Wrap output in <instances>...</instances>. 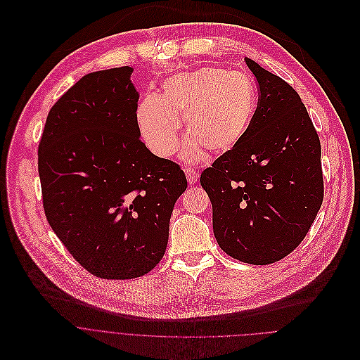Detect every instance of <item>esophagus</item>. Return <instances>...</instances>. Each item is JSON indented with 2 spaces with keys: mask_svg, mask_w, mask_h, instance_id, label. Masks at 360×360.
I'll list each match as a JSON object with an SVG mask.
<instances>
[{
  "mask_svg": "<svg viewBox=\"0 0 360 360\" xmlns=\"http://www.w3.org/2000/svg\"><path fill=\"white\" fill-rule=\"evenodd\" d=\"M184 173H186L187 181H188V184H190V186L197 183V179H198V176H197V173H195L193 169H186V170H184Z\"/></svg>",
  "mask_w": 360,
  "mask_h": 360,
  "instance_id": "34e87169",
  "label": "esophagus"
}]
</instances>
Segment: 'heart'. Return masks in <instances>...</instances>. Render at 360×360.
Listing matches in <instances>:
<instances>
[{"label":"heart","instance_id":"b5f03b06","mask_svg":"<svg viewBox=\"0 0 360 360\" xmlns=\"http://www.w3.org/2000/svg\"><path fill=\"white\" fill-rule=\"evenodd\" d=\"M257 88L243 72L204 66L180 72L162 84V94L146 95L136 109V123L146 146L160 158L172 156L179 145V115L190 134L181 159L195 163L205 156L224 155L240 145L254 120Z\"/></svg>","mask_w":360,"mask_h":360}]
</instances>
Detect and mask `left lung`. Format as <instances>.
<instances>
[{
  "label": "left lung",
  "mask_w": 360,
  "mask_h": 360,
  "mask_svg": "<svg viewBox=\"0 0 360 360\" xmlns=\"http://www.w3.org/2000/svg\"><path fill=\"white\" fill-rule=\"evenodd\" d=\"M244 60L259 86L254 120L240 145L205 169L200 183L221 250L266 265L301 244L322 205L321 143L294 88Z\"/></svg>",
  "instance_id": "left-lung-1"
}]
</instances>
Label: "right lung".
Returning a JSON list of instances; mask_svg holds the SVG:
<instances>
[{
    "label": "right lung",
    "instance_id": "obj_1",
    "mask_svg": "<svg viewBox=\"0 0 360 360\" xmlns=\"http://www.w3.org/2000/svg\"><path fill=\"white\" fill-rule=\"evenodd\" d=\"M133 68L92 72L48 113L38 149L46 220L86 271L130 279L163 258L183 170L139 137Z\"/></svg>",
    "mask_w": 360,
    "mask_h": 360
}]
</instances>
